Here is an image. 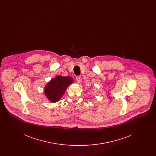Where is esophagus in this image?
<instances>
[{
	"instance_id": "esophagus-1",
	"label": "esophagus",
	"mask_w": 156,
	"mask_h": 156,
	"mask_svg": "<svg viewBox=\"0 0 156 156\" xmlns=\"http://www.w3.org/2000/svg\"><path fill=\"white\" fill-rule=\"evenodd\" d=\"M76 82H77L78 83H81V76H76Z\"/></svg>"
}]
</instances>
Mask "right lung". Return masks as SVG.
<instances>
[{
    "mask_svg": "<svg viewBox=\"0 0 156 156\" xmlns=\"http://www.w3.org/2000/svg\"><path fill=\"white\" fill-rule=\"evenodd\" d=\"M73 82V79L71 76H57L46 85L45 95L51 102H57L62 97L67 87Z\"/></svg>",
    "mask_w": 156,
    "mask_h": 156,
    "instance_id": "obj_1",
    "label": "right lung"
}]
</instances>
